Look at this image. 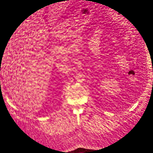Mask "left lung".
Here are the masks:
<instances>
[{"instance_id":"8db88e82","label":"left lung","mask_w":153,"mask_h":153,"mask_svg":"<svg viewBox=\"0 0 153 153\" xmlns=\"http://www.w3.org/2000/svg\"><path fill=\"white\" fill-rule=\"evenodd\" d=\"M152 84H153V83H152Z\"/></svg>"}]
</instances>
